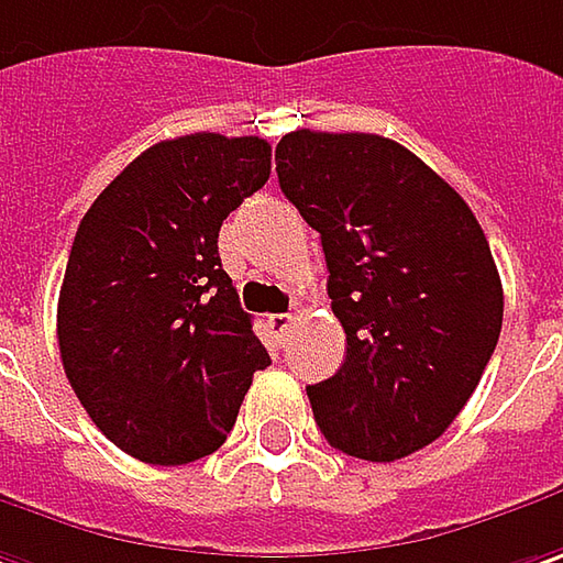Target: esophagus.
<instances>
[{
    "label": "esophagus",
    "instance_id": "obj_1",
    "mask_svg": "<svg viewBox=\"0 0 563 563\" xmlns=\"http://www.w3.org/2000/svg\"><path fill=\"white\" fill-rule=\"evenodd\" d=\"M271 328H274L277 336H286L289 328H292V314H274V318H271Z\"/></svg>",
    "mask_w": 563,
    "mask_h": 563
}]
</instances>
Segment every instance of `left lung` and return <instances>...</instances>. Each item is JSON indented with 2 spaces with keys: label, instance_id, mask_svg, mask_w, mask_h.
Segmentation results:
<instances>
[{
  "label": "left lung",
  "instance_id": "8db88e82",
  "mask_svg": "<svg viewBox=\"0 0 563 563\" xmlns=\"http://www.w3.org/2000/svg\"><path fill=\"white\" fill-rule=\"evenodd\" d=\"M283 195L321 235L346 330L336 375L308 384L330 448L390 463L441 438L498 346L504 289L470 205L404 144L289 132Z\"/></svg>",
  "mask_w": 563,
  "mask_h": 563
}]
</instances>
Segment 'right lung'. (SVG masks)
<instances>
[{"label": "right lung", "instance_id": "1", "mask_svg": "<svg viewBox=\"0 0 563 563\" xmlns=\"http://www.w3.org/2000/svg\"><path fill=\"white\" fill-rule=\"evenodd\" d=\"M271 176L264 137L159 141L85 213L59 289V353L119 451L183 466L233 431L271 355L220 264L223 220Z\"/></svg>", "mask_w": 563, "mask_h": 563}]
</instances>
